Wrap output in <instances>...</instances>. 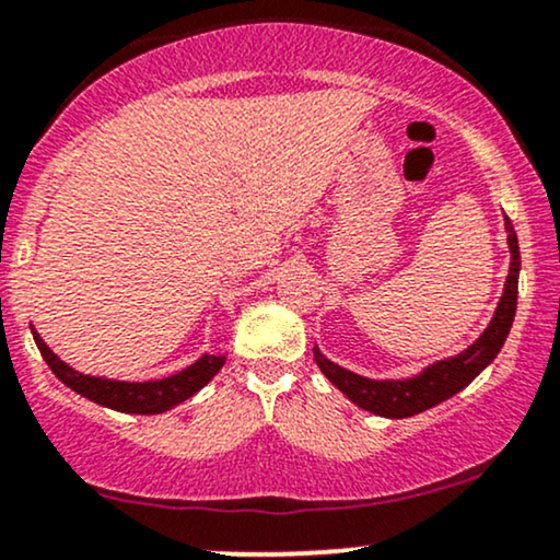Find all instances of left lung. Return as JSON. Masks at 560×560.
Masks as SVG:
<instances>
[{
    "instance_id": "left-lung-1",
    "label": "left lung",
    "mask_w": 560,
    "mask_h": 560,
    "mask_svg": "<svg viewBox=\"0 0 560 560\" xmlns=\"http://www.w3.org/2000/svg\"><path fill=\"white\" fill-rule=\"evenodd\" d=\"M506 232H509V250H511V268L506 276V287H503V298L498 302L493 320L485 328L480 339L472 347L464 349L462 354L448 357V360L435 362L425 373L415 375L407 381H370L362 375L349 373V370L334 365L331 360L320 354V349L315 347V362H318L320 373L334 383L341 394H347V399H352L360 409L381 415V417H412L425 412V409L435 407V404L451 399L454 394H459L464 386H469L477 375L482 373L490 362L495 360V354L501 352L503 341L511 331V323L516 315V294H518V268H522V258H518V240L514 232V224L506 219Z\"/></svg>"
}]
</instances>
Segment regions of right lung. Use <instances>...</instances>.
Here are the masks:
<instances>
[{"label":"right lung","instance_id":"right-lung-1","mask_svg":"<svg viewBox=\"0 0 560 560\" xmlns=\"http://www.w3.org/2000/svg\"><path fill=\"white\" fill-rule=\"evenodd\" d=\"M33 339H36V347L46 360V365L51 368V373L57 375L65 386L78 390L85 399L101 404V407H109L117 409V412L130 415H159L177 407V404L190 399L192 394H198V390L203 388L226 362L224 354H203L198 362H192L190 368H185L177 375H170V378L148 383H125L109 378H93V375L78 373V370H72L67 362L59 360V357L44 345V339L36 331H33Z\"/></svg>","mask_w":560,"mask_h":560}]
</instances>
